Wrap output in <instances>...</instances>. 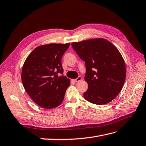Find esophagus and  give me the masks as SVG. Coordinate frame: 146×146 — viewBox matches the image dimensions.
I'll list each match as a JSON object with an SVG mask.
<instances>
[{
  "instance_id": "34e87169",
  "label": "esophagus",
  "mask_w": 146,
  "mask_h": 146,
  "mask_svg": "<svg viewBox=\"0 0 146 146\" xmlns=\"http://www.w3.org/2000/svg\"><path fill=\"white\" fill-rule=\"evenodd\" d=\"M81 80H82V78H81V76H79L78 78L73 80V81H74V82H79V81H80Z\"/></svg>"
}]
</instances>
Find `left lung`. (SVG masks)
Returning <instances> with one entry per match:
<instances>
[{
	"instance_id": "1",
	"label": "left lung",
	"mask_w": 146,
	"mask_h": 146,
	"mask_svg": "<svg viewBox=\"0 0 146 146\" xmlns=\"http://www.w3.org/2000/svg\"><path fill=\"white\" fill-rule=\"evenodd\" d=\"M72 46L85 62L84 80L88 90L84 99L95 104L113 101L123 88L126 75L124 60L113 43L102 38L73 42Z\"/></svg>"
}]
</instances>
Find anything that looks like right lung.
<instances>
[{
  "label": "right lung",
  "instance_id": "right-lung-1",
  "mask_svg": "<svg viewBox=\"0 0 146 146\" xmlns=\"http://www.w3.org/2000/svg\"><path fill=\"white\" fill-rule=\"evenodd\" d=\"M70 45L49 43L37 46L27 56L22 70V81L34 102L45 109L63 102L70 80L63 75L62 57Z\"/></svg>",
  "mask_w": 146,
  "mask_h": 146
}]
</instances>
